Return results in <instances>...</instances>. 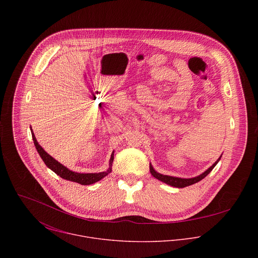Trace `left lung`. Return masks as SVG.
<instances>
[{
	"mask_svg": "<svg viewBox=\"0 0 258 258\" xmlns=\"http://www.w3.org/2000/svg\"><path fill=\"white\" fill-rule=\"evenodd\" d=\"M222 155H223V154H222ZM222 155L219 156V158H218L208 169H206L204 172H202L201 174H199V175H197V176H195V177L182 178V177H176V176H170V175L161 174V173L157 172V171L153 168V166H152L151 163H150V172H151V174H152L155 178L159 179V180L162 181V182L167 183V185H169V186H171V187H175V188H185V187L191 186V185H193V183H196V182L200 181L202 178H204V177L214 168V166L218 163V161L220 160V157H222Z\"/></svg>",
	"mask_w": 258,
	"mask_h": 258,
	"instance_id": "obj_1",
	"label": "left lung"
}]
</instances>
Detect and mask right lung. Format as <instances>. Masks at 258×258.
Wrapping results in <instances>:
<instances>
[{
    "label": "right lung",
    "mask_w": 258,
    "mask_h": 258,
    "mask_svg": "<svg viewBox=\"0 0 258 258\" xmlns=\"http://www.w3.org/2000/svg\"><path fill=\"white\" fill-rule=\"evenodd\" d=\"M31 131V136H32V140L34 143V146L36 150H38V153L40 154L41 158L43 159V161L45 162V164L51 169L53 170L56 174H58L60 177L70 180V181H76L81 183V185H92L94 182H97L99 180H101L103 177H105L107 174H109L112 170V163H113V159H114V152H112L111 157H110L109 160V167L107 170L102 171V172H95V173H80V172H76L72 171L70 169H68L66 166H64L63 164H61L60 162H58L56 159H54L51 155H49L44 149L43 147L38 143L36 141L34 134L30 127Z\"/></svg>",
    "instance_id": "right-lung-1"
}]
</instances>
